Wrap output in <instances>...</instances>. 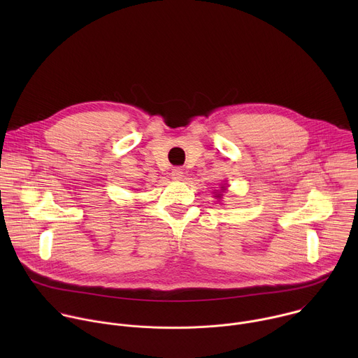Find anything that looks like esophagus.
<instances>
[{
  "mask_svg": "<svg viewBox=\"0 0 358 358\" xmlns=\"http://www.w3.org/2000/svg\"><path fill=\"white\" fill-rule=\"evenodd\" d=\"M182 174H184V171H182L181 169H178V167H177V169H173V171H171V178L176 180V181H180V180L184 177Z\"/></svg>",
  "mask_w": 358,
  "mask_h": 358,
  "instance_id": "esophagus-1",
  "label": "esophagus"
}]
</instances>
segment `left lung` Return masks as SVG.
I'll return each mask as SVG.
<instances>
[{
    "label": "left lung",
    "instance_id": "1",
    "mask_svg": "<svg viewBox=\"0 0 358 358\" xmlns=\"http://www.w3.org/2000/svg\"><path fill=\"white\" fill-rule=\"evenodd\" d=\"M222 188H224V187H222Z\"/></svg>",
    "mask_w": 358,
    "mask_h": 358
}]
</instances>
